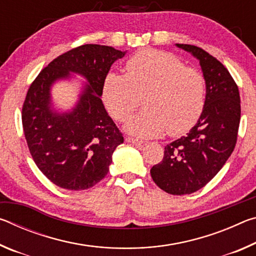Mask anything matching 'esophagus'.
I'll return each instance as SVG.
<instances>
[{"label": "esophagus", "mask_w": 256, "mask_h": 256, "mask_svg": "<svg viewBox=\"0 0 256 256\" xmlns=\"http://www.w3.org/2000/svg\"><path fill=\"white\" fill-rule=\"evenodd\" d=\"M128 142H131V144H144V140H140V138H131V136H126V138H125Z\"/></svg>", "instance_id": "obj_1"}]
</instances>
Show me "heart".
Returning <instances> with one entry per match:
<instances>
[{
	"label": "heart",
	"mask_w": 256,
	"mask_h": 256,
	"mask_svg": "<svg viewBox=\"0 0 256 256\" xmlns=\"http://www.w3.org/2000/svg\"><path fill=\"white\" fill-rule=\"evenodd\" d=\"M126 76L108 73L102 99L118 122L126 120L144 96V110L128 120L126 131L138 136H175L198 122L206 104V82L200 71L188 68L167 52L144 50L125 66Z\"/></svg>",
	"instance_id": "1"
}]
</instances>
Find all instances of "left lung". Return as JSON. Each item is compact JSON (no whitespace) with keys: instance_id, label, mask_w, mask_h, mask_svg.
<instances>
[{"instance_id":"1","label":"left lung","mask_w":256,"mask_h":256,"mask_svg":"<svg viewBox=\"0 0 256 256\" xmlns=\"http://www.w3.org/2000/svg\"><path fill=\"white\" fill-rule=\"evenodd\" d=\"M176 46L200 60L206 82V104L198 123L185 136L164 146L162 160L150 174L164 192L184 196L206 186L230 157L240 128V98L222 62L198 46Z\"/></svg>"}]
</instances>
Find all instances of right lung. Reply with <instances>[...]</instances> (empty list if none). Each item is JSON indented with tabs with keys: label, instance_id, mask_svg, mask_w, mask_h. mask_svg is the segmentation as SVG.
<instances>
[{
	"label": "right lung",
	"instance_id": "add662e5",
	"mask_svg": "<svg viewBox=\"0 0 256 256\" xmlns=\"http://www.w3.org/2000/svg\"><path fill=\"white\" fill-rule=\"evenodd\" d=\"M125 53L96 44L76 47L52 60L29 86L21 115L26 140L40 170L60 188H92L107 175L112 152L123 144L100 97L112 64ZM70 72L88 84L71 112L58 113L51 108L50 86Z\"/></svg>",
	"mask_w": 256,
	"mask_h": 256
}]
</instances>
